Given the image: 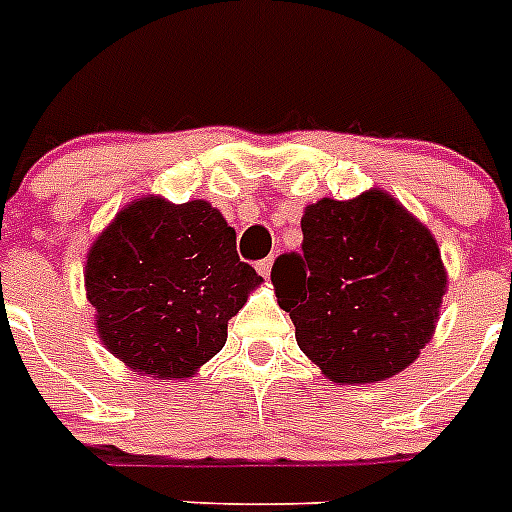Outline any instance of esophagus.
Listing matches in <instances>:
<instances>
[{
	"mask_svg": "<svg viewBox=\"0 0 512 512\" xmlns=\"http://www.w3.org/2000/svg\"><path fill=\"white\" fill-rule=\"evenodd\" d=\"M270 270H273V257H265V260L257 262V273H260L262 278H268Z\"/></svg>",
	"mask_w": 512,
	"mask_h": 512,
	"instance_id": "obj_1",
	"label": "esophagus"
}]
</instances>
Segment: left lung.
Returning <instances> with one entry per match:
<instances>
[{
  "label": "left lung",
  "instance_id": "1",
  "mask_svg": "<svg viewBox=\"0 0 512 512\" xmlns=\"http://www.w3.org/2000/svg\"><path fill=\"white\" fill-rule=\"evenodd\" d=\"M301 255L273 265L296 342L335 384L391 379L430 342L446 293L438 242L384 190L301 216Z\"/></svg>",
  "mask_w": 512,
  "mask_h": 512
}]
</instances>
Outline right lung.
I'll return each mask as SVG.
<instances>
[{"label":"right lung","instance_id":"add662e5","mask_svg":"<svg viewBox=\"0 0 512 512\" xmlns=\"http://www.w3.org/2000/svg\"><path fill=\"white\" fill-rule=\"evenodd\" d=\"M260 283L211 203L175 206L159 195L128 203L84 265L102 345L154 379H188L211 361Z\"/></svg>","mask_w":512,"mask_h":512}]
</instances>
